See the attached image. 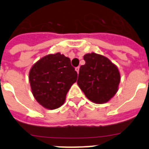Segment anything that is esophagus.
<instances>
[{"label":"esophagus","mask_w":149,"mask_h":149,"mask_svg":"<svg viewBox=\"0 0 149 149\" xmlns=\"http://www.w3.org/2000/svg\"><path fill=\"white\" fill-rule=\"evenodd\" d=\"M79 69H80V67H79V66L76 67V68H75V70H76V72H77V73H78V72H79Z\"/></svg>","instance_id":"1"}]
</instances>
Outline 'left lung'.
<instances>
[{
	"mask_svg": "<svg viewBox=\"0 0 149 149\" xmlns=\"http://www.w3.org/2000/svg\"><path fill=\"white\" fill-rule=\"evenodd\" d=\"M85 65L79 70L77 84L86 96L95 103L107 102L116 93L120 82L117 67L101 55L85 54Z\"/></svg>",
	"mask_w": 149,
	"mask_h": 149,
	"instance_id": "left-lung-1",
	"label": "left lung"
}]
</instances>
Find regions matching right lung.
I'll return each mask as SVG.
<instances>
[{"label":"right lung","instance_id":"obj_1","mask_svg":"<svg viewBox=\"0 0 149 149\" xmlns=\"http://www.w3.org/2000/svg\"><path fill=\"white\" fill-rule=\"evenodd\" d=\"M77 77V73L70 59L60 53L42 57L34 64L29 74L34 98L42 106L50 110L63 105Z\"/></svg>","mask_w":149,"mask_h":149}]
</instances>
